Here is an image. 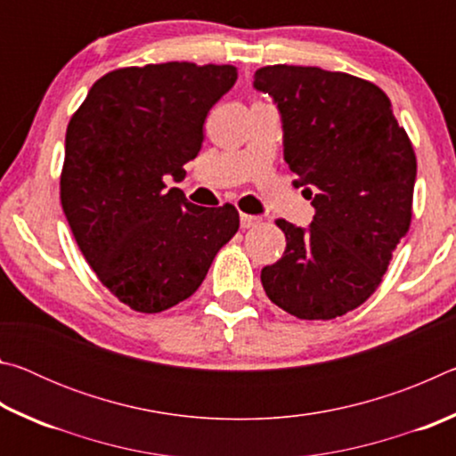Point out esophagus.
Returning <instances> with one entry per match:
<instances>
[{"label": "esophagus", "instance_id": "1", "mask_svg": "<svg viewBox=\"0 0 456 456\" xmlns=\"http://www.w3.org/2000/svg\"><path fill=\"white\" fill-rule=\"evenodd\" d=\"M239 223H241L243 229H251V227L259 225L261 219L256 217V215H245V213H241V217H239Z\"/></svg>", "mask_w": 456, "mask_h": 456}]
</instances>
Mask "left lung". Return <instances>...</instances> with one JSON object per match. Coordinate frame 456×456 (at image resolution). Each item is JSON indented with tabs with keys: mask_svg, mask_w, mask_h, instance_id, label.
<instances>
[{
	"mask_svg": "<svg viewBox=\"0 0 456 456\" xmlns=\"http://www.w3.org/2000/svg\"><path fill=\"white\" fill-rule=\"evenodd\" d=\"M253 88L281 117L283 159L314 221L280 219L285 251L261 269L267 297L299 320H331L372 296L408 233L416 157L384 92L315 66L259 68Z\"/></svg>",
	"mask_w": 456,
	"mask_h": 456,
	"instance_id": "obj_1",
	"label": "left lung"
}]
</instances>
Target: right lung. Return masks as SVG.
<instances>
[{
    "instance_id": "right-lung-1",
    "label": "right lung",
    "mask_w": 456,
    "mask_h": 456,
    "mask_svg": "<svg viewBox=\"0 0 456 456\" xmlns=\"http://www.w3.org/2000/svg\"><path fill=\"white\" fill-rule=\"evenodd\" d=\"M235 66L167 61L108 72L66 130L61 209L98 280L134 312L191 297L239 229L233 205L199 207L167 181L203 144Z\"/></svg>"
}]
</instances>
